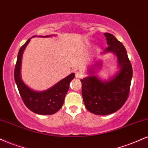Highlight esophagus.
Wrapping results in <instances>:
<instances>
[{"label":"esophagus","instance_id":"obj_1","mask_svg":"<svg viewBox=\"0 0 148 148\" xmlns=\"http://www.w3.org/2000/svg\"><path fill=\"white\" fill-rule=\"evenodd\" d=\"M75 76H76V78H77V79H79V78H81L83 76V74H82V73L81 72H75Z\"/></svg>","mask_w":148,"mask_h":148}]
</instances>
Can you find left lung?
<instances>
[{
	"label": "left lung",
	"mask_w": 148,
	"mask_h": 148,
	"mask_svg": "<svg viewBox=\"0 0 148 148\" xmlns=\"http://www.w3.org/2000/svg\"><path fill=\"white\" fill-rule=\"evenodd\" d=\"M103 35L108 47L101 53H115L120 69L108 81H101L95 76V69L101 67L100 61L88 69L89 76L81 79L85 106L91 113L101 115L115 113L123 106L128 98L133 74L124 45L112 34L105 33Z\"/></svg>",
	"instance_id": "obj_1"
}]
</instances>
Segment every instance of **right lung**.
Returning a JSON list of instances; mask_svg holds the SVG:
<instances>
[{
  "label": "right lung",
  "instance_id": "1",
  "mask_svg": "<svg viewBox=\"0 0 148 148\" xmlns=\"http://www.w3.org/2000/svg\"><path fill=\"white\" fill-rule=\"evenodd\" d=\"M52 35L40 36L42 37H51ZM33 37H36L35 36ZM31 38L21 47L18 53L17 60L14 68V80L18 92L23 103L28 109L40 115H52L62 108L66 94L68 92L69 84L74 79V73H72L60 80L51 88L41 92L35 91L25 85L21 78V64L23 53Z\"/></svg>",
  "mask_w": 148,
  "mask_h": 148
}]
</instances>
